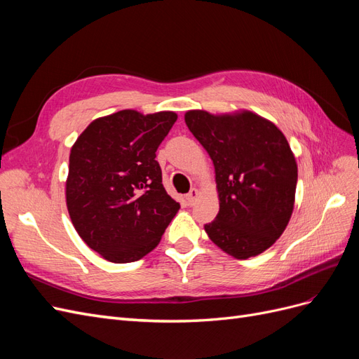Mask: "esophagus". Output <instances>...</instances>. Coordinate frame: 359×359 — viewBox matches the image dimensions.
<instances>
[{
  "label": "esophagus",
  "instance_id": "esophagus-1",
  "mask_svg": "<svg viewBox=\"0 0 359 359\" xmlns=\"http://www.w3.org/2000/svg\"><path fill=\"white\" fill-rule=\"evenodd\" d=\"M198 196H199V190L198 189H191L190 190V193L187 194V202H189V205H193L194 202H196V199H198Z\"/></svg>",
  "mask_w": 359,
  "mask_h": 359
}]
</instances>
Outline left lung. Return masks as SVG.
I'll return each mask as SVG.
<instances>
[{
    "mask_svg": "<svg viewBox=\"0 0 359 359\" xmlns=\"http://www.w3.org/2000/svg\"><path fill=\"white\" fill-rule=\"evenodd\" d=\"M184 119L215 169L220 210L205 232L236 259L265 252L285 232L295 203L298 166L285 135L248 111H189Z\"/></svg>",
    "mask_w": 359,
    "mask_h": 359,
    "instance_id": "1",
    "label": "left lung"
}]
</instances>
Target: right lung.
<instances>
[{"mask_svg": "<svg viewBox=\"0 0 359 359\" xmlns=\"http://www.w3.org/2000/svg\"><path fill=\"white\" fill-rule=\"evenodd\" d=\"M177 118L175 112L124 109L94 119L72 147L70 219L85 244L109 262L142 259L180 210L163 187L156 160Z\"/></svg>", "mask_w": 359, "mask_h": 359, "instance_id": "add662e5", "label": "right lung"}]
</instances>
